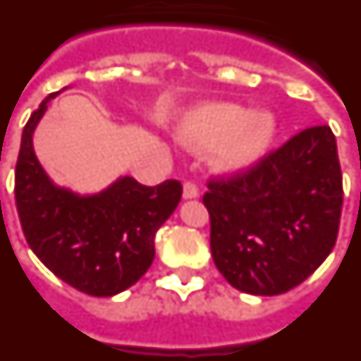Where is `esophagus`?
Here are the masks:
<instances>
[{
  "label": "esophagus",
  "instance_id": "esophagus-1",
  "mask_svg": "<svg viewBox=\"0 0 361 361\" xmlns=\"http://www.w3.org/2000/svg\"><path fill=\"white\" fill-rule=\"evenodd\" d=\"M198 196H200L198 187H196L192 181H185V185H183V198L195 200V198H198Z\"/></svg>",
  "mask_w": 361,
  "mask_h": 361
}]
</instances>
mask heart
Instances as JSON below:
<instances>
[{
	"instance_id": "b5f03b06",
	"label": "heart",
	"mask_w": 361,
	"mask_h": 361,
	"mask_svg": "<svg viewBox=\"0 0 361 361\" xmlns=\"http://www.w3.org/2000/svg\"><path fill=\"white\" fill-rule=\"evenodd\" d=\"M277 134V121L269 111H253L235 102H211L181 119L178 137L200 152L213 148L211 166L222 174H240L268 152Z\"/></svg>"
}]
</instances>
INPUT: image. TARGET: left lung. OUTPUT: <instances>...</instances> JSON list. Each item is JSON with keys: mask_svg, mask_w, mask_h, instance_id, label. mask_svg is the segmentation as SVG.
Masks as SVG:
<instances>
[{"mask_svg": "<svg viewBox=\"0 0 361 361\" xmlns=\"http://www.w3.org/2000/svg\"><path fill=\"white\" fill-rule=\"evenodd\" d=\"M207 187L213 260L240 292H288L334 247L343 185L329 126L302 130L250 171Z\"/></svg>", "mask_w": 361, "mask_h": 361, "instance_id": "obj_1", "label": "left lung"}]
</instances>
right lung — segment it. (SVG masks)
<instances>
[{
	"instance_id": "1",
	"label": "right lung",
	"mask_w": 361,
	"mask_h": 361,
	"mask_svg": "<svg viewBox=\"0 0 361 361\" xmlns=\"http://www.w3.org/2000/svg\"><path fill=\"white\" fill-rule=\"evenodd\" d=\"M59 93L45 97L21 134L14 181L21 229L35 255L63 283L93 298H111L150 268L154 237L180 204L181 183L147 187L121 176L95 195L56 185L36 157L32 135Z\"/></svg>"
}]
</instances>
